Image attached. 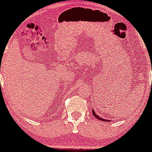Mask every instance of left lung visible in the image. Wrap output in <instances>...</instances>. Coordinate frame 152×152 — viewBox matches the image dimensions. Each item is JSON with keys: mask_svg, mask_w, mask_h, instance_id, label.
<instances>
[{"mask_svg": "<svg viewBox=\"0 0 152 152\" xmlns=\"http://www.w3.org/2000/svg\"><path fill=\"white\" fill-rule=\"evenodd\" d=\"M92 113H93L94 116V117H95L96 118L99 119V120H100V121H108V120H106V119H103V118H102L99 117V116L97 115V114H96V113H95V112L94 111V110H92Z\"/></svg>", "mask_w": 152, "mask_h": 152, "instance_id": "8db88e82", "label": "left lung"}]
</instances>
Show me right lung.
Here are the masks:
<instances>
[{"label":"right lung","instance_id":"right-lung-1","mask_svg":"<svg viewBox=\"0 0 152 152\" xmlns=\"http://www.w3.org/2000/svg\"><path fill=\"white\" fill-rule=\"evenodd\" d=\"M0 70H1V69H0Z\"/></svg>","mask_w":152,"mask_h":152}]
</instances>
